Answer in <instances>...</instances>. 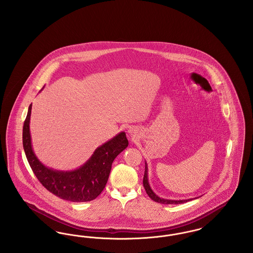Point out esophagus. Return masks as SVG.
<instances>
[{
  "label": "esophagus",
  "mask_w": 253,
  "mask_h": 253,
  "mask_svg": "<svg viewBox=\"0 0 253 253\" xmlns=\"http://www.w3.org/2000/svg\"><path fill=\"white\" fill-rule=\"evenodd\" d=\"M128 132H129V133H131V134H132V129H129V130H128Z\"/></svg>",
  "instance_id": "obj_1"
}]
</instances>
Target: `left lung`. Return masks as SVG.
I'll return each mask as SVG.
<instances>
[{"mask_svg":"<svg viewBox=\"0 0 253 253\" xmlns=\"http://www.w3.org/2000/svg\"><path fill=\"white\" fill-rule=\"evenodd\" d=\"M143 186H144L146 193L150 196L151 199H153L154 201H156L157 203L160 204H181V203H185L188 202L190 200H193L195 198H190V199H182V200H173V199H166V198H162L157 195L155 192L152 190L150 183H149V178H148V165L147 162L145 161V172L144 177H143Z\"/></svg>","mask_w":253,"mask_h":253,"instance_id":"obj_1","label":"left lung"}]
</instances>
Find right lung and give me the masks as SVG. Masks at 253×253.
I'll use <instances>...</instances> for the list:
<instances>
[{
	"mask_svg": "<svg viewBox=\"0 0 253 253\" xmlns=\"http://www.w3.org/2000/svg\"><path fill=\"white\" fill-rule=\"evenodd\" d=\"M29 105L23 128V145L28 163L37 178L50 193L71 202H87L96 198L105 188L113 161L128 147L126 133L121 132L98 146L91 157L80 168L60 170L49 168L40 161L32 147Z\"/></svg>",
	"mask_w": 253,
	"mask_h": 253,
	"instance_id": "1",
	"label": "right lung"
}]
</instances>
